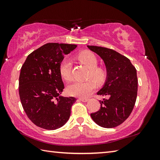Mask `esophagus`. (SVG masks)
<instances>
[{"instance_id":"34e87169","label":"esophagus","mask_w":160,"mask_h":160,"mask_svg":"<svg viewBox=\"0 0 160 160\" xmlns=\"http://www.w3.org/2000/svg\"><path fill=\"white\" fill-rule=\"evenodd\" d=\"M79 100H80V101L84 102H87V101H88L87 98H80Z\"/></svg>"}]
</instances>
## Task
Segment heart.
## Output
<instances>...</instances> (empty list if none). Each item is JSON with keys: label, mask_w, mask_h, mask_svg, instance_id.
I'll list each match as a JSON object with an SVG mask.
<instances>
[{"label": "heart", "mask_w": 160, "mask_h": 160, "mask_svg": "<svg viewBox=\"0 0 160 160\" xmlns=\"http://www.w3.org/2000/svg\"><path fill=\"white\" fill-rule=\"evenodd\" d=\"M76 57L81 62L89 68V72L87 77L88 79H93L98 84H101L104 82L107 77V71L103 67L98 66V59L93 52L83 51L78 53ZM71 72H72V62L69 58H64L60 64V75L64 80H70L72 78ZM93 81L89 80L86 82L75 81L67 87V93L70 96L76 97L88 96L96 89V83Z\"/></svg>", "instance_id": "1"}]
</instances>
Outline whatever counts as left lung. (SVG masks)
I'll use <instances>...</instances> for the list:
<instances>
[{
	"label": "left lung",
	"instance_id": "left-lung-1",
	"mask_svg": "<svg viewBox=\"0 0 160 160\" xmlns=\"http://www.w3.org/2000/svg\"><path fill=\"white\" fill-rule=\"evenodd\" d=\"M88 47L98 54L106 65L107 79L98 95L108 96V99L99 101L100 108L91 113V117L102 127H116L129 117L136 102V69L130 60L113 49L98 46Z\"/></svg>",
	"mask_w": 160,
	"mask_h": 160
}]
</instances>
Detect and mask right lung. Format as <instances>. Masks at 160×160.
<instances>
[{
    "label": "right lung",
    "mask_w": 160,
    "mask_h": 160,
    "mask_svg": "<svg viewBox=\"0 0 160 160\" xmlns=\"http://www.w3.org/2000/svg\"><path fill=\"white\" fill-rule=\"evenodd\" d=\"M76 47L47 43L30 53L22 64L19 76L20 99L26 115L37 127L55 130L69 120L76 99L60 96L64 88L60 64L64 56Z\"/></svg>",
    "instance_id": "add662e5"
}]
</instances>
